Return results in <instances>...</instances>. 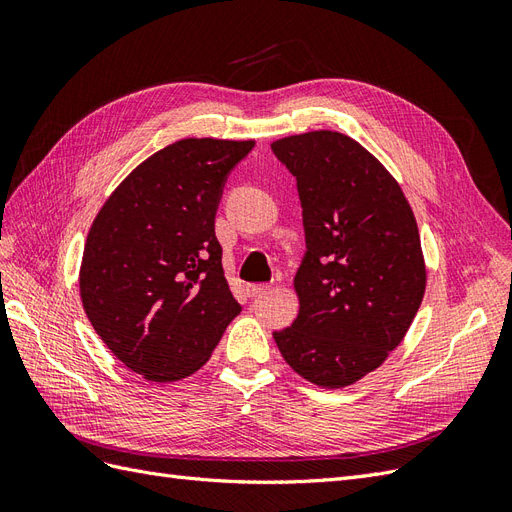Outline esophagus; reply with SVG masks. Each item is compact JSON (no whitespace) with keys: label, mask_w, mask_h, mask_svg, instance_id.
Here are the masks:
<instances>
[{"label":"esophagus","mask_w":512,"mask_h":512,"mask_svg":"<svg viewBox=\"0 0 512 512\" xmlns=\"http://www.w3.org/2000/svg\"><path fill=\"white\" fill-rule=\"evenodd\" d=\"M245 290H247V297L256 299V297H262V294H267L271 290V286L269 284H250Z\"/></svg>","instance_id":"obj_1"}]
</instances>
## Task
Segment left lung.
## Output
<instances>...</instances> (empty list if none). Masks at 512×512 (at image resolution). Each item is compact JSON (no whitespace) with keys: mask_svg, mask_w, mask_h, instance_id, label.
Segmentation results:
<instances>
[{"mask_svg":"<svg viewBox=\"0 0 512 512\" xmlns=\"http://www.w3.org/2000/svg\"><path fill=\"white\" fill-rule=\"evenodd\" d=\"M271 149L297 179L307 247L294 277L299 316L275 344L299 376L342 389L384 363L421 307L414 213L389 170L346 134L305 132Z\"/></svg>","mask_w":512,"mask_h":512,"instance_id":"left-lung-1","label":"left lung"}]
</instances>
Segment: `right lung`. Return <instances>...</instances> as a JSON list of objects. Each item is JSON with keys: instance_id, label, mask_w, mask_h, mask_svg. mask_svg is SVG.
<instances>
[{"instance_id": "add662e5", "label": "right lung", "mask_w": 512, "mask_h": 512, "mask_svg": "<svg viewBox=\"0 0 512 512\" xmlns=\"http://www.w3.org/2000/svg\"><path fill=\"white\" fill-rule=\"evenodd\" d=\"M254 141L183 138L121 181L91 226L85 314L117 359L151 382L194 374L241 305L215 237L228 175Z\"/></svg>"}]
</instances>
